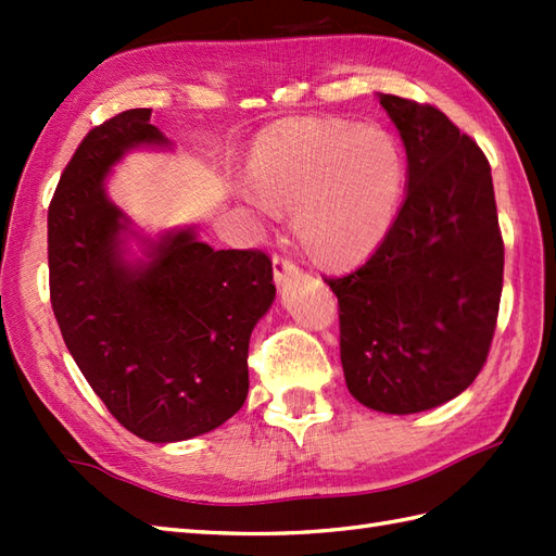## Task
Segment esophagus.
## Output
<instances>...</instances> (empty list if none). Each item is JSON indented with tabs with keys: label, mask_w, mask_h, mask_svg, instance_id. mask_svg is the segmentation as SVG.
I'll return each instance as SVG.
<instances>
[{
	"label": "esophagus",
	"mask_w": 556,
	"mask_h": 556,
	"mask_svg": "<svg viewBox=\"0 0 556 556\" xmlns=\"http://www.w3.org/2000/svg\"><path fill=\"white\" fill-rule=\"evenodd\" d=\"M271 271H275L277 285H285L287 279L299 275V267H296V263H291V260L275 255V257H271Z\"/></svg>",
	"instance_id": "1"
}]
</instances>
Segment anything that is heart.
<instances>
[{
    "mask_svg": "<svg viewBox=\"0 0 556 556\" xmlns=\"http://www.w3.org/2000/svg\"><path fill=\"white\" fill-rule=\"evenodd\" d=\"M404 172L401 150L387 131L305 119L257 140L248 184L260 210H293V231L313 257L344 265L384 239Z\"/></svg>",
    "mask_w": 556,
    "mask_h": 556,
    "instance_id": "b5f03b06",
    "label": "heart"
}]
</instances>
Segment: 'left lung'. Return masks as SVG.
Returning a JSON list of instances; mask_svg holds the SVG:
<instances>
[{"mask_svg": "<svg viewBox=\"0 0 556 556\" xmlns=\"http://www.w3.org/2000/svg\"><path fill=\"white\" fill-rule=\"evenodd\" d=\"M377 98L404 140L406 198L368 263L325 281L349 392L408 416L452 401L485 365L504 243L482 150L430 104Z\"/></svg>", "mask_w": 556, "mask_h": 556, "instance_id": "obj_1", "label": "left lung"}]
</instances>
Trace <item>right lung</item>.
I'll use <instances>...</instances> for the list:
<instances>
[{"mask_svg":"<svg viewBox=\"0 0 556 556\" xmlns=\"http://www.w3.org/2000/svg\"><path fill=\"white\" fill-rule=\"evenodd\" d=\"M150 114L122 112L83 138L47 212V255L52 311L92 392L128 432L169 444L243 406L248 341L277 289L265 253L215 251L195 227L148 236L112 203L108 176L126 152L172 148Z\"/></svg>","mask_w":556,"mask_h":556,"instance_id":"1","label":"right lung"}]
</instances>
